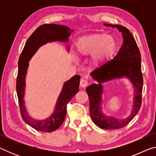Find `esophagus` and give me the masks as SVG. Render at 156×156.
<instances>
[{
  "label": "esophagus",
  "instance_id": "esophagus-1",
  "mask_svg": "<svg viewBox=\"0 0 156 156\" xmlns=\"http://www.w3.org/2000/svg\"><path fill=\"white\" fill-rule=\"evenodd\" d=\"M80 87H86L88 86L89 82L87 80H84V79H82L80 80Z\"/></svg>",
  "mask_w": 156,
  "mask_h": 156
}]
</instances>
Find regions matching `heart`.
Here are the masks:
<instances>
[{
    "mask_svg": "<svg viewBox=\"0 0 156 156\" xmlns=\"http://www.w3.org/2000/svg\"><path fill=\"white\" fill-rule=\"evenodd\" d=\"M115 42L112 36L104 34H96L83 36L76 42V49L81 56L91 54V60L99 65L113 51Z\"/></svg>",
    "mask_w": 156,
    "mask_h": 156,
    "instance_id": "heart-1",
    "label": "heart"
}]
</instances>
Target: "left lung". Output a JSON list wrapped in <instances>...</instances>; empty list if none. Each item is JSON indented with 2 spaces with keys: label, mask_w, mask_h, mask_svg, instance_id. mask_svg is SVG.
Returning <instances> with one entry per match:
<instances>
[{
  "label": "left lung",
  "mask_w": 156,
  "mask_h": 156,
  "mask_svg": "<svg viewBox=\"0 0 156 156\" xmlns=\"http://www.w3.org/2000/svg\"><path fill=\"white\" fill-rule=\"evenodd\" d=\"M116 27L122 33L123 44L118 54L104 65L96 68L91 73L95 80L102 83L111 79L126 76L130 78L136 88L135 101L131 114L125 120H116L114 118L107 117L100 111L102 85L92 84L86 89L89 98V112L94 123L103 129H118L125 126L135 117L140 109L142 104L143 77L141 70V55L134 37L127 28L119 25H108Z\"/></svg>",
  "instance_id": "1"
}]
</instances>
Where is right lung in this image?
Here are the masks:
<instances>
[{
	"label": "right lung",
	"instance_id": "add662e5",
	"mask_svg": "<svg viewBox=\"0 0 156 156\" xmlns=\"http://www.w3.org/2000/svg\"><path fill=\"white\" fill-rule=\"evenodd\" d=\"M73 31V30L63 25L55 24L41 25L29 37L20 55L18 62L16 91L21 117L26 123L37 131L51 132L60 127L65 120L67 103L78 92L80 76H74L64 84L61 94L58 99L56 109L49 118L43 121L34 120L27 115L23 100L25 85V78L29 61L41 45L52 41H67L69 36Z\"/></svg>",
	"mask_w": 156,
	"mask_h": 156
}]
</instances>
